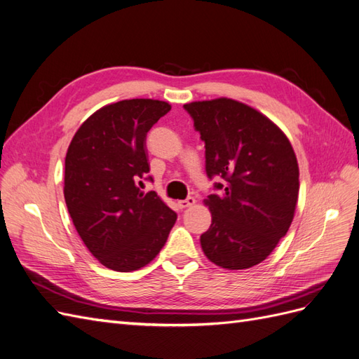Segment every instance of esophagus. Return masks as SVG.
<instances>
[{
  "label": "esophagus",
  "mask_w": 359,
  "mask_h": 359,
  "mask_svg": "<svg viewBox=\"0 0 359 359\" xmlns=\"http://www.w3.org/2000/svg\"><path fill=\"white\" fill-rule=\"evenodd\" d=\"M196 203V199H194L193 196H189L187 199H184V201H180L178 202V206L181 210H184V208H189V206H191V205H194Z\"/></svg>",
  "instance_id": "1"
}]
</instances>
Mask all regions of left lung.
<instances>
[{
    "label": "left lung",
    "instance_id": "8db88e82",
    "mask_svg": "<svg viewBox=\"0 0 359 359\" xmlns=\"http://www.w3.org/2000/svg\"><path fill=\"white\" fill-rule=\"evenodd\" d=\"M205 144V170L214 191L205 203L212 222L201 235L211 262L255 266L286 235L295 212L299 170L285 133L253 107L231 99L184 104Z\"/></svg>",
    "mask_w": 359,
    "mask_h": 359
}]
</instances>
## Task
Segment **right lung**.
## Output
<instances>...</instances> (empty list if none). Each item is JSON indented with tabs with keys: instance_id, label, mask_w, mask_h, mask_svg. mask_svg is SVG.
I'll return each mask as SVG.
<instances>
[{
	"instance_id": "right-lung-1",
	"label": "right lung",
	"mask_w": 359,
	"mask_h": 359,
	"mask_svg": "<svg viewBox=\"0 0 359 359\" xmlns=\"http://www.w3.org/2000/svg\"><path fill=\"white\" fill-rule=\"evenodd\" d=\"M170 104L123 100L93 114L73 136L64 173V199L83 244L100 264L128 273L149 264L165 245L177 212L156 191L145 151L147 133Z\"/></svg>"
}]
</instances>
